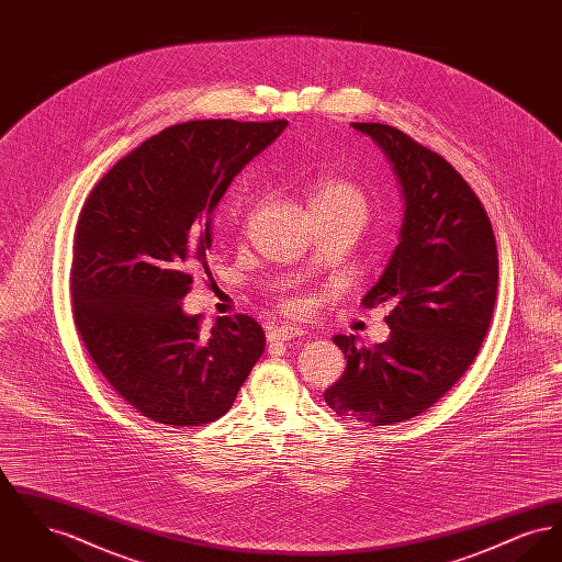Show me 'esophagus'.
Returning <instances> with one entry per match:
<instances>
[{
    "mask_svg": "<svg viewBox=\"0 0 562 562\" xmlns=\"http://www.w3.org/2000/svg\"><path fill=\"white\" fill-rule=\"evenodd\" d=\"M303 337L301 328H293V326H276L268 333L269 344H282V341H291V339H299Z\"/></svg>",
    "mask_w": 562,
    "mask_h": 562,
    "instance_id": "obj_1",
    "label": "esophagus"
}]
</instances>
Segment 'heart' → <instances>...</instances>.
<instances>
[{"label":"heart","mask_w":562,"mask_h":562,"mask_svg":"<svg viewBox=\"0 0 562 562\" xmlns=\"http://www.w3.org/2000/svg\"><path fill=\"white\" fill-rule=\"evenodd\" d=\"M310 211L312 214L316 213H333V214H348L358 218L362 225L369 218L371 213V204L367 200V195L362 193V189L351 186L349 181L344 179H321L312 193H310ZM307 305V301L303 299H294L289 301L286 307L291 312H301Z\"/></svg>","instance_id":"heart-1"}]
</instances>
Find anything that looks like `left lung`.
I'll use <instances>...</instances> for the list:
<instances>
[{
    "label": "left lung",
    "instance_id": "1",
    "mask_svg": "<svg viewBox=\"0 0 562 562\" xmlns=\"http://www.w3.org/2000/svg\"><path fill=\"white\" fill-rule=\"evenodd\" d=\"M373 138L401 186L398 246L362 303H387L390 337L358 348L335 335L344 374L326 404L371 426L424 413L476 358L497 299V244L481 200L453 166L387 124H351Z\"/></svg>",
    "mask_w": 562,
    "mask_h": 562
}]
</instances>
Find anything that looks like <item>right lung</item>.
Instances as JSON below:
<instances>
[{"label":"right lung","mask_w":562,"mask_h":562,"mask_svg":"<svg viewBox=\"0 0 562 562\" xmlns=\"http://www.w3.org/2000/svg\"><path fill=\"white\" fill-rule=\"evenodd\" d=\"M193 120L117 161L81 209L71 269L74 318L109 385L143 417L202 426L232 408L266 349L250 316L200 333L183 312L191 271L206 268L213 216L241 168L284 128Z\"/></svg>","instance_id":"1"}]
</instances>
